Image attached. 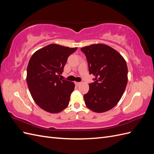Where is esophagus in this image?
<instances>
[{
  "label": "esophagus",
  "mask_w": 154,
  "mask_h": 154,
  "mask_svg": "<svg viewBox=\"0 0 154 154\" xmlns=\"http://www.w3.org/2000/svg\"><path fill=\"white\" fill-rule=\"evenodd\" d=\"M75 84H76L77 86H78V85H80L81 84V83H80V82H75Z\"/></svg>",
  "instance_id": "1"
}]
</instances>
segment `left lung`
I'll return each instance as SVG.
<instances>
[{"label": "left lung", "instance_id": "8db88e82", "mask_svg": "<svg viewBox=\"0 0 154 154\" xmlns=\"http://www.w3.org/2000/svg\"><path fill=\"white\" fill-rule=\"evenodd\" d=\"M81 50L87 57L90 74L95 77L83 96L85 103L94 112H105L118 104L125 92L128 82L127 63L117 51L105 44H92Z\"/></svg>", "mask_w": 154, "mask_h": 154}]
</instances>
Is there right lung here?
Listing matches in <instances>:
<instances>
[{
    "label": "right lung",
    "mask_w": 154,
    "mask_h": 154,
    "mask_svg": "<svg viewBox=\"0 0 154 154\" xmlns=\"http://www.w3.org/2000/svg\"><path fill=\"white\" fill-rule=\"evenodd\" d=\"M77 48L49 44L36 51L27 68L26 81L32 99L42 109L57 114L69 105L74 82L60 78L68 57Z\"/></svg>",
    "instance_id": "right-lung-1"
}]
</instances>
